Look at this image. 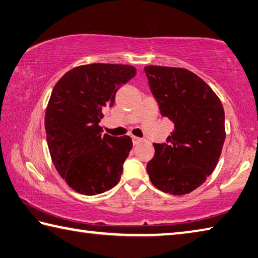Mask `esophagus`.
Listing matches in <instances>:
<instances>
[{
	"instance_id": "obj_1",
	"label": "esophagus",
	"mask_w": 258,
	"mask_h": 258,
	"mask_svg": "<svg viewBox=\"0 0 258 258\" xmlns=\"http://www.w3.org/2000/svg\"><path fill=\"white\" fill-rule=\"evenodd\" d=\"M132 140H133V144L134 145H137V144H140L141 143L143 140L142 139H140V138H137V137H132Z\"/></svg>"
}]
</instances>
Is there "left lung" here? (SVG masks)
Returning a JSON list of instances; mask_svg holds the SVG:
<instances>
[{
    "mask_svg": "<svg viewBox=\"0 0 258 258\" xmlns=\"http://www.w3.org/2000/svg\"><path fill=\"white\" fill-rule=\"evenodd\" d=\"M160 113L174 123L167 143H154L147 170L165 193L185 195L207 180L217 167L226 139L224 110L202 79L181 68H144Z\"/></svg>",
    "mask_w": 258,
    "mask_h": 258,
    "instance_id": "obj_1",
    "label": "left lung"
}]
</instances>
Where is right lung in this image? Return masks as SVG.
Returning a JSON list of instances; mask_svg holds the SVG:
<instances>
[{
  "label": "right lung",
  "mask_w": 258,
  "mask_h": 258,
  "mask_svg": "<svg viewBox=\"0 0 258 258\" xmlns=\"http://www.w3.org/2000/svg\"><path fill=\"white\" fill-rule=\"evenodd\" d=\"M135 74L132 65H80L65 73L51 91L45 114L50 158L78 193L96 195L118 184L132 139L102 135L99 121L102 109L114 106L117 90Z\"/></svg>",
  "instance_id": "add662e5"
}]
</instances>
